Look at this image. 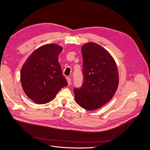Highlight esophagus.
Returning a JSON list of instances; mask_svg holds the SVG:
<instances>
[{
	"label": "esophagus",
	"mask_w": 150,
	"mask_h": 150,
	"mask_svg": "<svg viewBox=\"0 0 150 150\" xmlns=\"http://www.w3.org/2000/svg\"><path fill=\"white\" fill-rule=\"evenodd\" d=\"M67 83H68V85L70 86L71 84V81H72V79L71 78H67Z\"/></svg>",
	"instance_id": "obj_1"
}]
</instances>
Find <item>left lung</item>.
I'll list each match as a JSON object with an SVG mask.
<instances>
[{
	"instance_id": "obj_1",
	"label": "left lung",
	"mask_w": 150,
	"mask_h": 150,
	"mask_svg": "<svg viewBox=\"0 0 150 150\" xmlns=\"http://www.w3.org/2000/svg\"><path fill=\"white\" fill-rule=\"evenodd\" d=\"M83 81L74 89L75 100L86 110L92 111L107 103L115 94L119 83L114 59L106 49L94 42L83 45Z\"/></svg>"
}]
</instances>
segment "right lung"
Wrapping results in <instances>:
<instances>
[{
  "label": "right lung",
  "instance_id": "add662e5",
  "mask_svg": "<svg viewBox=\"0 0 150 150\" xmlns=\"http://www.w3.org/2000/svg\"><path fill=\"white\" fill-rule=\"evenodd\" d=\"M62 48L55 44L39 47L22 67L21 81L25 94L34 103L46 104L67 85L62 74L58 56Z\"/></svg>",
  "mask_w": 150,
  "mask_h": 150
}]
</instances>
